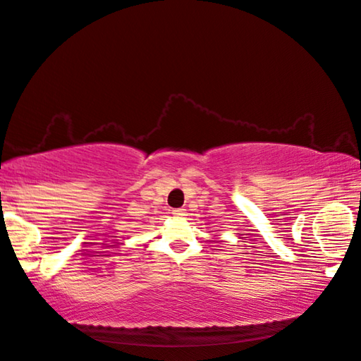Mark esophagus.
<instances>
[{
    "label": "esophagus",
    "instance_id": "1",
    "mask_svg": "<svg viewBox=\"0 0 361 361\" xmlns=\"http://www.w3.org/2000/svg\"><path fill=\"white\" fill-rule=\"evenodd\" d=\"M172 216L176 217V219H183V217L188 216V212H186V209H183V208L172 209Z\"/></svg>",
    "mask_w": 361,
    "mask_h": 361
}]
</instances>
